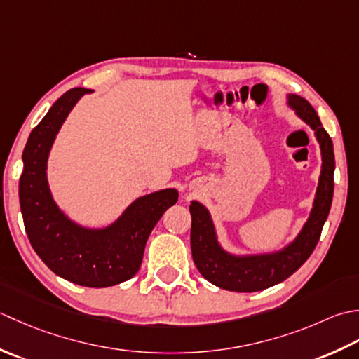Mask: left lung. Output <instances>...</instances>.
<instances>
[{
    "label": "left lung",
    "mask_w": 359,
    "mask_h": 359,
    "mask_svg": "<svg viewBox=\"0 0 359 359\" xmlns=\"http://www.w3.org/2000/svg\"><path fill=\"white\" fill-rule=\"evenodd\" d=\"M287 97L288 105L314 131L320 147L323 167H320L313 209L297 237L280 251L236 255L223 250L217 238V231L209 210L201 203L192 201L189 206L190 215H192V229H190L192 257L204 279L217 285L218 288L252 292L266 290L288 279L314 251L328 212H330L334 187V153L332 137L324 130L318 113L309 104V100L297 94H288Z\"/></svg>",
    "instance_id": "obj_1"
}]
</instances>
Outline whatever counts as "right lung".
Listing matches in <instances>:
<instances>
[{
    "label": "right lung",
    "mask_w": 359,
    "mask_h": 359,
    "mask_svg": "<svg viewBox=\"0 0 359 359\" xmlns=\"http://www.w3.org/2000/svg\"><path fill=\"white\" fill-rule=\"evenodd\" d=\"M93 90L74 88L50 107L23 151L20 206L34 251L57 276L90 288L113 287L131 279L141 268L151 229L178 201L177 189L139 196L107 228H83L63 214L48 184V158L58 130L71 109Z\"/></svg>",
    "instance_id": "right-lung-1"
}]
</instances>
